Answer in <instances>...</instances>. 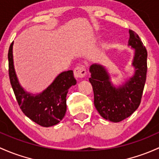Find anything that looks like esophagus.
<instances>
[{"instance_id": "esophagus-1", "label": "esophagus", "mask_w": 159, "mask_h": 159, "mask_svg": "<svg viewBox=\"0 0 159 159\" xmlns=\"http://www.w3.org/2000/svg\"><path fill=\"white\" fill-rule=\"evenodd\" d=\"M87 71L85 69L84 66H79L74 69V75L76 78H82L86 75Z\"/></svg>"}]
</instances>
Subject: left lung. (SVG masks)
Masks as SVG:
<instances>
[{
	"instance_id": "8db88e82",
	"label": "left lung",
	"mask_w": 159,
	"mask_h": 159,
	"mask_svg": "<svg viewBox=\"0 0 159 159\" xmlns=\"http://www.w3.org/2000/svg\"><path fill=\"white\" fill-rule=\"evenodd\" d=\"M128 44L135 49L133 65L136 68L134 76L126 84L115 88L109 81L106 70L100 65L90 67L94 98V106L105 120L117 123L133 114L141 103L146 81L147 50L139 36L134 31L129 30Z\"/></svg>"
}]
</instances>
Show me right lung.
<instances>
[{
  "label": "right lung",
  "mask_w": 159,
  "mask_h": 159,
  "mask_svg": "<svg viewBox=\"0 0 159 159\" xmlns=\"http://www.w3.org/2000/svg\"><path fill=\"white\" fill-rule=\"evenodd\" d=\"M13 44L8 51V73L16 101L23 113L43 127L59 123L66 112V95L68 88L76 84L73 71H64L55 79L49 88L36 96L25 92L20 86L13 62Z\"/></svg>",
  "instance_id": "right-lung-1"
}]
</instances>
